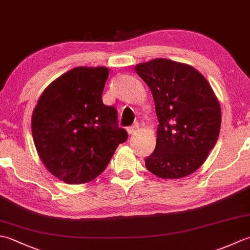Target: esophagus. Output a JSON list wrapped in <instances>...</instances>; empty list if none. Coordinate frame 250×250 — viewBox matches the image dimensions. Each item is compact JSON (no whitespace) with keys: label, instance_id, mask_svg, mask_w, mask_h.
<instances>
[{"label":"esophagus","instance_id":"esophagus-1","mask_svg":"<svg viewBox=\"0 0 250 250\" xmlns=\"http://www.w3.org/2000/svg\"><path fill=\"white\" fill-rule=\"evenodd\" d=\"M139 129H140V125H137V124H135V125H133L129 126V128H128V133H129L130 135H133V134L136 133L137 131H139Z\"/></svg>","mask_w":250,"mask_h":250}]
</instances>
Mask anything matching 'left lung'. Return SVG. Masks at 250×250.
I'll return each instance as SVG.
<instances>
[{
  "label": "left lung",
  "mask_w": 250,
  "mask_h": 250,
  "mask_svg": "<svg viewBox=\"0 0 250 250\" xmlns=\"http://www.w3.org/2000/svg\"><path fill=\"white\" fill-rule=\"evenodd\" d=\"M135 72L150 89L159 121L146 168L166 179L192 174L219 136L221 110L213 89L194 67L161 58L140 63Z\"/></svg>",
  "instance_id": "1"
}]
</instances>
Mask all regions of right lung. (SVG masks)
I'll return each instance as SVG.
<instances>
[{"mask_svg":"<svg viewBox=\"0 0 250 250\" xmlns=\"http://www.w3.org/2000/svg\"><path fill=\"white\" fill-rule=\"evenodd\" d=\"M104 66H79L45 89L32 115V135L47 169L66 184H84L107 167L128 140L114 106L103 103Z\"/></svg>","mask_w":250,"mask_h":250,"instance_id":"add662e5","label":"right lung"}]
</instances>
